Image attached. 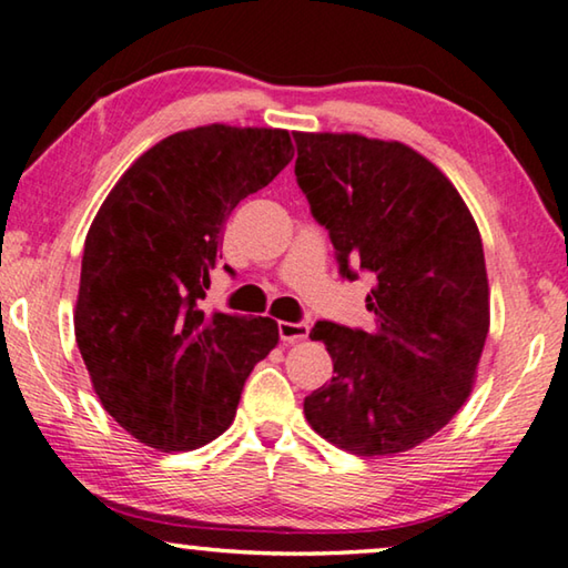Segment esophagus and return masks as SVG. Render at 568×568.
Wrapping results in <instances>:
<instances>
[{
    "instance_id": "1",
    "label": "esophagus",
    "mask_w": 568,
    "mask_h": 568,
    "mask_svg": "<svg viewBox=\"0 0 568 568\" xmlns=\"http://www.w3.org/2000/svg\"><path fill=\"white\" fill-rule=\"evenodd\" d=\"M310 334V324L306 322H278V337L282 342H296Z\"/></svg>"
}]
</instances>
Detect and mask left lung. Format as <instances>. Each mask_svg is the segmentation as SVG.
<instances>
[{"mask_svg": "<svg viewBox=\"0 0 568 568\" xmlns=\"http://www.w3.org/2000/svg\"><path fill=\"white\" fill-rule=\"evenodd\" d=\"M296 183L327 229L339 274L372 276V327L322 320L334 362L304 397L324 440L355 455L415 448L466 403L488 337V276L476 221L453 183L403 143L294 133Z\"/></svg>", "mask_w": 568, "mask_h": 568, "instance_id": "obj_1", "label": "left lung"}]
</instances>
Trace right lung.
<instances>
[{
    "label": "right lung",
    "instance_id": "add662e5",
    "mask_svg": "<svg viewBox=\"0 0 568 568\" xmlns=\"http://www.w3.org/2000/svg\"><path fill=\"white\" fill-rule=\"evenodd\" d=\"M292 158L286 130H183L138 158L92 221L74 337L102 407L151 448L219 438L276 347L274 320L209 314L203 300L223 221Z\"/></svg>",
    "mask_w": 568,
    "mask_h": 568
}]
</instances>
